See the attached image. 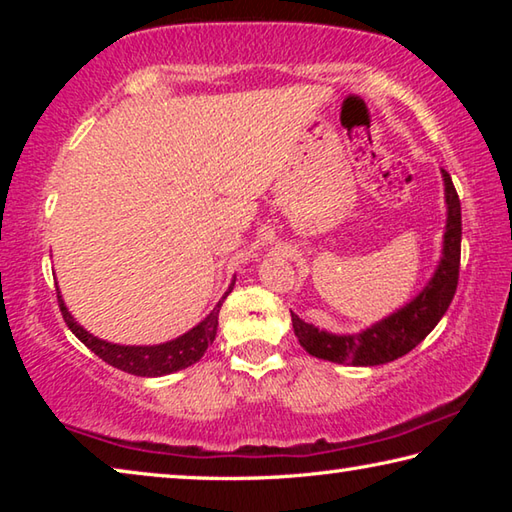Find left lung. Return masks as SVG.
<instances>
[{"mask_svg": "<svg viewBox=\"0 0 512 512\" xmlns=\"http://www.w3.org/2000/svg\"><path fill=\"white\" fill-rule=\"evenodd\" d=\"M447 225L443 241V257L436 273L409 305L397 309L359 334H329L325 329L305 323L291 311L293 332L311 357L352 363V366H381L409 354L415 345L427 339V334L445 316L452 305L458 268H461V201L452 183V176L443 169Z\"/></svg>", "mask_w": 512, "mask_h": 512, "instance_id": "1", "label": "left lung"}]
</instances>
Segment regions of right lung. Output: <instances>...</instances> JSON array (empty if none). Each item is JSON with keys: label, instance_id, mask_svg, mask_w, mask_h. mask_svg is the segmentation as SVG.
I'll return each mask as SVG.
<instances>
[{"label": "right lung", "instance_id": "right-lung-1", "mask_svg": "<svg viewBox=\"0 0 512 512\" xmlns=\"http://www.w3.org/2000/svg\"><path fill=\"white\" fill-rule=\"evenodd\" d=\"M232 287H235V282L230 284L228 291H225V296L219 300V305L210 311V316H205L201 323L189 329L187 334L160 345H117V343L101 341L90 332H85V329L76 323L72 314L67 311L63 298H60V291H58V307L67 327L72 329L76 339H79L83 345H88L99 359L110 363L112 368L124 370L128 375H137V377H162V375H171V372L192 366V363H196L203 357L207 345H212L214 341L216 327H219V311H221L223 300L230 296Z\"/></svg>", "mask_w": 512, "mask_h": 512}]
</instances>
